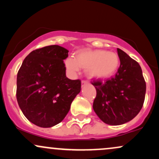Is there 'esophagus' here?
<instances>
[{"mask_svg":"<svg viewBox=\"0 0 159 159\" xmlns=\"http://www.w3.org/2000/svg\"><path fill=\"white\" fill-rule=\"evenodd\" d=\"M87 84H88V81H84V80H83V81H81V84H82V86Z\"/></svg>","mask_w":159,"mask_h":159,"instance_id":"1","label":"esophagus"}]
</instances>
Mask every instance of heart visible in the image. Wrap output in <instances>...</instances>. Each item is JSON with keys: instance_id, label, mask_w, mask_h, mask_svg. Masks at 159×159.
<instances>
[{"instance_id": "obj_1", "label": "heart", "mask_w": 159, "mask_h": 159, "mask_svg": "<svg viewBox=\"0 0 159 159\" xmlns=\"http://www.w3.org/2000/svg\"><path fill=\"white\" fill-rule=\"evenodd\" d=\"M117 54L105 50H84L78 52L75 58L69 57L65 61L66 70L72 76H75L80 69H86L90 78L103 79L116 73L120 66Z\"/></svg>"}]
</instances>
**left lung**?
I'll return each mask as SVG.
<instances>
[{
  "mask_svg": "<svg viewBox=\"0 0 159 159\" xmlns=\"http://www.w3.org/2000/svg\"><path fill=\"white\" fill-rule=\"evenodd\" d=\"M120 66L114 77L93 81L96 90L93 107L105 123L122 125L134 118L143 107L146 82L138 62L117 48Z\"/></svg>",
  "mask_w": 159,
  "mask_h": 159,
  "instance_id": "1",
  "label": "left lung"
}]
</instances>
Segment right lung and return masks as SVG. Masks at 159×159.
I'll return each mask as SVG.
<instances>
[{
    "mask_svg": "<svg viewBox=\"0 0 159 159\" xmlns=\"http://www.w3.org/2000/svg\"><path fill=\"white\" fill-rule=\"evenodd\" d=\"M68 52L57 45L36 49L18 72V104L25 117L37 126L49 128L61 123L81 91L79 79L66 76L63 60Z\"/></svg>",
    "mask_w": 159,
    "mask_h": 159,
    "instance_id": "right-lung-1",
    "label": "right lung"
}]
</instances>
